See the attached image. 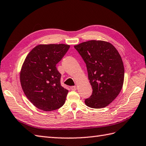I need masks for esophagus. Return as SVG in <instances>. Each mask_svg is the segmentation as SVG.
I'll list each match as a JSON object with an SVG mask.
<instances>
[{"label": "esophagus", "mask_w": 146, "mask_h": 146, "mask_svg": "<svg viewBox=\"0 0 146 146\" xmlns=\"http://www.w3.org/2000/svg\"><path fill=\"white\" fill-rule=\"evenodd\" d=\"M70 89L72 90H76L77 89V86H71L70 87Z\"/></svg>", "instance_id": "34e87169"}]
</instances>
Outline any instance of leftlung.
Segmentation results:
<instances>
[{
    "label": "left lung",
    "instance_id": "1",
    "mask_svg": "<svg viewBox=\"0 0 146 146\" xmlns=\"http://www.w3.org/2000/svg\"><path fill=\"white\" fill-rule=\"evenodd\" d=\"M74 48L86 64L92 94L85 100L89 108H104L111 104L122 88L124 67L119 52L112 44L92 40Z\"/></svg>",
    "mask_w": 146,
    "mask_h": 146
}]
</instances>
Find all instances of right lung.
Masks as SVG:
<instances>
[{
	"label": "right lung",
	"mask_w": 146,
	"mask_h": 146,
	"mask_svg": "<svg viewBox=\"0 0 146 146\" xmlns=\"http://www.w3.org/2000/svg\"><path fill=\"white\" fill-rule=\"evenodd\" d=\"M69 45L40 44L28 54L20 72L22 90L37 108L54 111L65 103L69 90L61 86V74L56 64L62 59Z\"/></svg>",
	"instance_id": "add662e5"
}]
</instances>
